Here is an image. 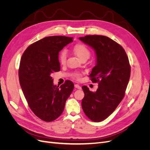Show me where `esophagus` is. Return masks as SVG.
<instances>
[{
	"instance_id": "esophagus-1",
	"label": "esophagus",
	"mask_w": 150,
	"mask_h": 150,
	"mask_svg": "<svg viewBox=\"0 0 150 150\" xmlns=\"http://www.w3.org/2000/svg\"><path fill=\"white\" fill-rule=\"evenodd\" d=\"M75 88H78V89H81V86L79 84H75Z\"/></svg>"
}]
</instances>
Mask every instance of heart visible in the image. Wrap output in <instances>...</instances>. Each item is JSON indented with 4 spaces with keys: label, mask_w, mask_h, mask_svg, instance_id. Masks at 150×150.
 Segmentation results:
<instances>
[{
    "label": "heart",
    "mask_w": 150,
    "mask_h": 150,
    "mask_svg": "<svg viewBox=\"0 0 150 150\" xmlns=\"http://www.w3.org/2000/svg\"><path fill=\"white\" fill-rule=\"evenodd\" d=\"M74 53L80 59H88L90 57L91 52L85 45L83 44H77L74 46L73 48ZM59 62L61 64H64L67 59V52L65 51H61L59 56ZM80 75L79 74H75L74 76L76 79H79Z\"/></svg>",
    "instance_id": "1"
}]
</instances>
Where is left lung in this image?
Here are the masks:
<instances>
[{
    "instance_id": "obj_1",
    "label": "left lung",
    "mask_w": 150,
    "mask_h": 150,
    "mask_svg": "<svg viewBox=\"0 0 150 150\" xmlns=\"http://www.w3.org/2000/svg\"><path fill=\"white\" fill-rule=\"evenodd\" d=\"M80 40L95 50L96 64L90 75L93 83H98L96 91L86 86L82 89L81 101L87 117L95 122L108 118L125 96L130 76V65L124 48L111 39L101 35H87Z\"/></svg>"
}]
</instances>
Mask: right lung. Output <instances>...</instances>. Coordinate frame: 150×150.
I'll return each instance as SVG.
<instances>
[{
  "instance_id": "1",
  "label": "right lung",
  "mask_w": 150,
  "mask_h": 150,
  "mask_svg": "<svg viewBox=\"0 0 150 150\" xmlns=\"http://www.w3.org/2000/svg\"><path fill=\"white\" fill-rule=\"evenodd\" d=\"M73 38L54 36L31 44L22 55L18 70L20 84L28 106L38 117L52 122L62 114L66 100L74 90L67 80L53 84L51 75L60 71L59 52L73 41Z\"/></svg>"
}]
</instances>
